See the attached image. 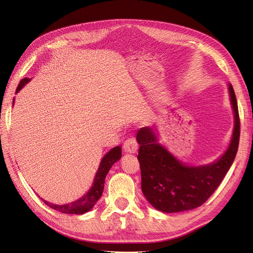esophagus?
I'll use <instances>...</instances> for the list:
<instances>
[{
	"label": "esophagus",
	"instance_id": "34e87169",
	"mask_svg": "<svg viewBox=\"0 0 253 253\" xmlns=\"http://www.w3.org/2000/svg\"><path fill=\"white\" fill-rule=\"evenodd\" d=\"M124 150L128 154H135L137 150H138V144H137L134 138H128L124 143Z\"/></svg>",
	"mask_w": 253,
	"mask_h": 253
}]
</instances>
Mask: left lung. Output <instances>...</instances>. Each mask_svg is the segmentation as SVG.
<instances>
[{"label": "left lung", "mask_w": 253, "mask_h": 253, "mask_svg": "<svg viewBox=\"0 0 253 253\" xmlns=\"http://www.w3.org/2000/svg\"><path fill=\"white\" fill-rule=\"evenodd\" d=\"M228 91L234 117L233 132L227 150L215 162L190 166L180 162L159 142L155 126L141 127L137 132L141 190L147 201L158 211L175 213L202 206L230 169L239 148L240 117L230 83Z\"/></svg>", "instance_id": "1"}]
</instances>
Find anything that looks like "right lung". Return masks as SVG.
I'll return each mask as SVG.
<instances>
[{
	"label": "right lung",
	"instance_id": "obj_1",
	"mask_svg": "<svg viewBox=\"0 0 253 253\" xmlns=\"http://www.w3.org/2000/svg\"><path fill=\"white\" fill-rule=\"evenodd\" d=\"M29 81H30L29 78L22 79L17 87L16 94L19 93V91L24 87ZM13 103H14V98L12 100V105ZM120 158H121L120 145H117V147L113 148L112 150H110L108 153H106V154L103 156V158L101 159L100 165H99L93 185H91L90 189L87 191V192L80 198H78L77 201L72 202L70 204H65V205H56V204H51L49 202L44 201L43 198H41V200L46 204L49 208L65 214H83V213L88 212L97 204L99 198L101 197L103 188H104V179L106 177V175H108L112 166L116 162H118Z\"/></svg>",
	"mask_w": 253,
	"mask_h": 253
}]
</instances>
